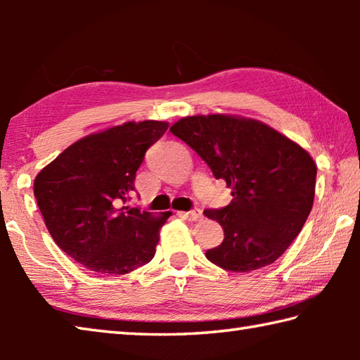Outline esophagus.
I'll return each mask as SVG.
<instances>
[{"instance_id":"esophagus-1","label":"esophagus","mask_w":360,"mask_h":360,"mask_svg":"<svg viewBox=\"0 0 360 360\" xmlns=\"http://www.w3.org/2000/svg\"><path fill=\"white\" fill-rule=\"evenodd\" d=\"M186 216L191 219V221H200V219H202V211H200V210H192V211L186 212Z\"/></svg>"}]
</instances>
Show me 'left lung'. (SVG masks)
Returning a JSON list of instances; mask_svg holds the SVG:
<instances>
[{
	"instance_id": "obj_1",
	"label": "left lung",
	"mask_w": 360,
	"mask_h": 360,
	"mask_svg": "<svg viewBox=\"0 0 360 360\" xmlns=\"http://www.w3.org/2000/svg\"><path fill=\"white\" fill-rule=\"evenodd\" d=\"M169 131L231 188L230 205L205 210L224 229V241L208 249L206 259L246 273L281 257L313 208L318 169L313 157L264 122L241 115H188Z\"/></svg>"
}]
</instances>
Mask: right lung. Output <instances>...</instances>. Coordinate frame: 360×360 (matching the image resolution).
Instances as JSON below:
<instances>
[{
	"instance_id": "right-lung-1",
	"label": "right lung",
	"mask_w": 360,
	"mask_h": 360,
	"mask_svg": "<svg viewBox=\"0 0 360 360\" xmlns=\"http://www.w3.org/2000/svg\"><path fill=\"white\" fill-rule=\"evenodd\" d=\"M168 122H125L84 136L34 178V197L58 248L90 271L125 275L154 259L160 216L125 203L144 154Z\"/></svg>"
}]
</instances>
